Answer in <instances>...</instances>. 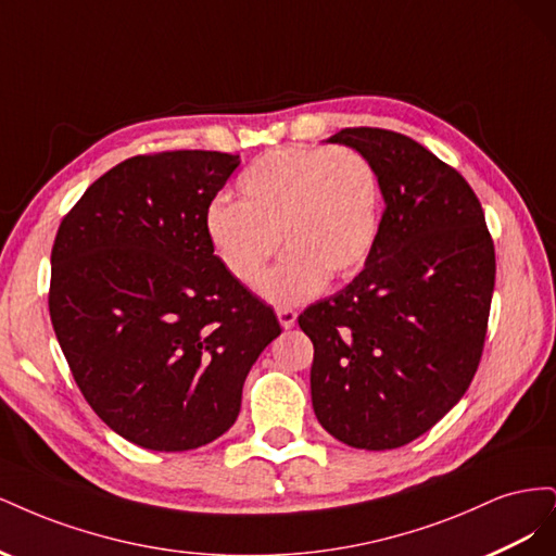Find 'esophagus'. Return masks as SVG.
<instances>
[{
	"mask_svg": "<svg viewBox=\"0 0 556 556\" xmlns=\"http://www.w3.org/2000/svg\"><path fill=\"white\" fill-rule=\"evenodd\" d=\"M276 315H278V323L282 329H292L296 325V313L292 308H278Z\"/></svg>",
	"mask_w": 556,
	"mask_h": 556,
	"instance_id": "esophagus-1",
	"label": "esophagus"
}]
</instances>
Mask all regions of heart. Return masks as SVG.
<instances>
[{
    "label": "heart",
    "instance_id": "obj_1",
    "mask_svg": "<svg viewBox=\"0 0 556 556\" xmlns=\"http://www.w3.org/2000/svg\"><path fill=\"white\" fill-rule=\"evenodd\" d=\"M380 220V178L362 153L282 146L239 176L237 204L215 201L204 229L215 260L243 288H257L278 242L288 247L262 282V296L292 306L323 292L329 276L359 271L376 248Z\"/></svg>",
    "mask_w": 556,
    "mask_h": 556
}]
</instances>
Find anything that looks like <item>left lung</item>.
Here are the masks:
<instances>
[{"instance_id": "left-lung-1", "label": "left lung", "mask_w": 556, "mask_h": 556, "mask_svg": "<svg viewBox=\"0 0 556 556\" xmlns=\"http://www.w3.org/2000/svg\"><path fill=\"white\" fill-rule=\"evenodd\" d=\"M329 141L376 166L384 213L362 274L299 315L313 410L350 447L392 450L457 406L478 371L494 243L476 192L425 146L378 127Z\"/></svg>"}]
</instances>
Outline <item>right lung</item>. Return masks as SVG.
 <instances>
[{
  "mask_svg": "<svg viewBox=\"0 0 556 556\" xmlns=\"http://www.w3.org/2000/svg\"><path fill=\"white\" fill-rule=\"evenodd\" d=\"M241 164L215 150L137 155L64 215L50 323L78 390L134 445L185 452L223 435L245 376L280 333L215 260L206 213Z\"/></svg>",
  "mask_w": 556,
  "mask_h": 556,
  "instance_id": "add662e5",
  "label": "right lung"
}]
</instances>
